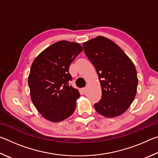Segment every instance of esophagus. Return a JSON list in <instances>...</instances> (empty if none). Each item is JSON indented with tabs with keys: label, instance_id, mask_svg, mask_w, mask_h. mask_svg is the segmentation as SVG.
I'll list each match as a JSON object with an SVG mask.
<instances>
[{
	"label": "esophagus",
	"instance_id": "esophagus-1",
	"mask_svg": "<svg viewBox=\"0 0 158 158\" xmlns=\"http://www.w3.org/2000/svg\"><path fill=\"white\" fill-rule=\"evenodd\" d=\"M86 91H87V88H84V89H82V92L84 93V94L86 93Z\"/></svg>",
	"mask_w": 158,
	"mask_h": 158
}]
</instances>
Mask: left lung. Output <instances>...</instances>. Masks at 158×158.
I'll return each instance as SVG.
<instances>
[{
	"mask_svg": "<svg viewBox=\"0 0 158 158\" xmlns=\"http://www.w3.org/2000/svg\"><path fill=\"white\" fill-rule=\"evenodd\" d=\"M83 47L100 81L102 97L94 104L96 111L108 118L123 114L137 93V74L132 60L116 44L102 36L84 42Z\"/></svg>",
	"mask_w": 158,
	"mask_h": 158,
	"instance_id": "8db88e82",
	"label": "left lung"
}]
</instances>
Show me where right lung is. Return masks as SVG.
I'll return each instance as SVG.
<instances>
[{
  "label": "right lung",
  "mask_w": 158,
  "mask_h": 158,
  "mask_svg": "<svg viewBox=\"0 0 158 158\" xmlns=\"http://www.w3.org/2000/svg\"><path fill=\"white\" fill-rule=\"evenodd\" d=\"M82 50L78 43L60 41L44 50L32 64L28 77L31 100L47 120L62 121L75 110L80 94L69 84L73 77L69 68Z\"/></svg>",
  "instance_id": "1"
}]
</instances>
